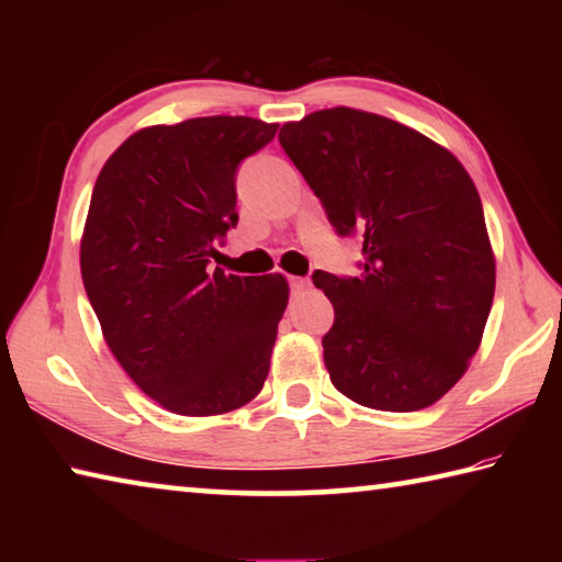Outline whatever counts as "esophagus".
Instances as JSON below:
<instances>
[{
	"label": "esophagus",
	"mask_w": 562,
	"mask_h": 562,
	"mask_svg": "<svg viewBox=\"0 0 562 562\" xmlns=\"http://www.w3.org/2000/svg\"><path fill=\"white\" fill-rule=\"evenodd\" d=\"M290 290H292V294H304L310 290V280L307 278H290Z\"/></svg>",
	"instance_id": "34e87169"
}]
</instances>
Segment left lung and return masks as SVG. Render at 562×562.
<instances>
[{
    "label": "left lung",
    "instance_id": "left-lung-1",
    "mask_svg": "<svg viewBox=\"0 0 562 562\" xmlns=\"http://www.w3.org/2000/svg\"><path fill=\"white\" fill-rule=\"evenodd\" d=\"M280 146L335 233L364 245L357 278L312 274L335 307L322 339L331 384L379 412L439 402L479 349L496 290L473 180L418 131L347 106L284 123Z\"/></svg>",
    "mask_w": 562,
    "mask_h": 562
}]
</instances>
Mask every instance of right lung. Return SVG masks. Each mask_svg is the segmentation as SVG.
I'll return each instance as SVG.
<instances>
[{
	"mask_svg": "<svg viewBox=\"0 0 562 562\" xmlns=\"http://www.w3.org/2000/svg\"><path fill=\"white\" fill-rule=\"evenodd\" d=\"M274 133L278 123L250 116L150 126L123 140L93 186L83 288L113 357L168 412H233L268 379L288 280L207 265L237 225V168Z\"/></svg>",
	"mask_w": 562,
	"mask_h": 562,
	"instance_id": "obj_1",
	"label": "right lung"
}]
</instances>
